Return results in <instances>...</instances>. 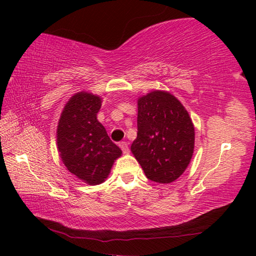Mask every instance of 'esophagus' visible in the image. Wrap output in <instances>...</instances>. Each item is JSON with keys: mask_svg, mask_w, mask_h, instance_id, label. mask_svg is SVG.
<instances>
[{"mask_svg": "<svg viewBox=\"0 0 256 256\" xmlns=\"http://www.w3.org/2000/svg\"><path fill=\"white\" fill-rule=\"evenodd\" d=\"M120 148L122 149V151L124 154H128V144L125 141H122V142H120Z\"/></svg>", "mask_w": 256, "mask_h": 256, "instance_id": "obj_1", "label": "esophagus"}]
</instances>
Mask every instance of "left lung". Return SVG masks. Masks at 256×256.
<instances>
[{
  "label": "left lung",
  "mask_w": 256,
  "mask_h": 256,
  "mask_svg": "<svg viewBox=\"0 0 256 256\" xmlns=\"http://www.w3.org/2000/svg\"><path fill=\"white\" fill-rule=\"evenodd\" d=\"M194 125L175 96L154 90L138 100V136L131 151L146 176L168 184L183 174L194 151Z\"/></svg>",
  "instance_id": "obj_1"
}]
</instances>
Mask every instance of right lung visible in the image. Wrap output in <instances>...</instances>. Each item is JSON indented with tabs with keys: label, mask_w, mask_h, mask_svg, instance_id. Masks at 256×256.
Wrapping results in <instances>:
<instances>
[{
	"label": "right lung",
	"mask_w": 256,
	"mask_h": 256,
	"mask_svg": "<svg viewBox=\"0 0 256 256\" xmlns=\"http://www.w3.org/2000/svg\"><path fill=\"white\" fill-rule=\"evenodd\" d=\"M102 98L78 92L64 106L58 125V148L68 170L89 185H98L110 175L122 150L98 122Z\"/></svg>",
	"instance_id": "obj_1"
}]
</instances>
